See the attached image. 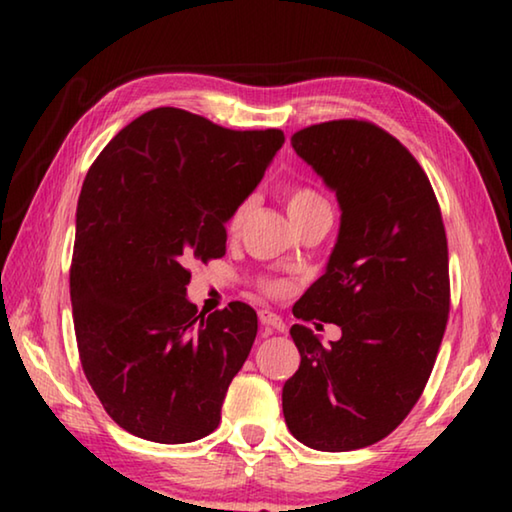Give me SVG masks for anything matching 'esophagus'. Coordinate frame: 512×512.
<instances>
[{
  "mask_svg": "<svg viewBox=\"0 0 512 512\" xmlns=\"http://www.w3.org/2000/svg\"><path fill=\"white\" fill-rule=\"evenodd\" d=\"M259 323L264 325V329H275V332H284V320L277 316V314H273L271 309H262L259 311Z\"/></svg>",
  "mask_w": 512,
  "mask_h": 512,
  "instance_id": "esophagus-1",
  "label": "esophagus"
}]
</instances>
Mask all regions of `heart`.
I'll return each mask as SVG.
<instances>
[{
  "label": "heart",
  "instance_id": "b5f03b06",
  "mask_svg": "<svg viewBox=\"0 0 512 512\" xmlns=\"http://www.w3.org/2000/svg\"><path fill=\"white\" fill-rule=\"evenodd\" d=\"M284 203H287V212L291 219H298L300 214L314 210V207L327 205L325 198L309 185H289L284 189ZM246 212H248V201H241L235 210H232L228 219V232H232V235L239 232L241 223L246 219ZM259 289L268 293V296H280L284 291V284L280 280H273V277H264V280L259 282Z\"/></svg>",
  "mask_w": 512,
  "mask_h": 512
}]
</instances>
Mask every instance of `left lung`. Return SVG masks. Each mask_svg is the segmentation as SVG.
I'll list each match as a JSON object with an SVG mask.
<instances>
[{"label":"left lung","instance_id":"1","mask_svg":"<svg viewBox=\"0 0 512 512\" xmlns=\"http://www.w3.org/2000/svg\"><path fill=\"white\" fill-rule=\"evenodd\" d=\"M291 144L341 205L327 271L293 316L339 325L341 339L325 348L309 327H291L300 368L282 411L302 445L350 452L400 427L436 363L449 318L443 214L418 160L370 121H323Z\"/></svg>","mask_w":512,"mask_h":512}]
</instances>
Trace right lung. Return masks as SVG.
<instances>
[{"mask_svg":"<svg viewBox=\"0 0 512 512\" xmlns=\"http://www.w3.org/2000/svg\"><path fill=\"white\" fill-rule=\"evenodd\" d=\"M284 133L230 131L180 108L131 121L92 162L76 207L69 293L85 377L121 429L162 445L219 427L257 314L187 300L192 266L225 255V223Z\"/></svg>","mask_w":512,"mask_h":512,"instance_id":"add662e5","label":"right lung"}]
</instances>
